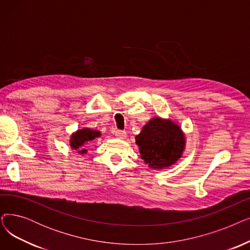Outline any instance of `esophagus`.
Listing matches in <instances>:
<instances>
[{"label": "esophagus", "instance_id": "1", "mask_svg": "<svg viewBox=\"0 0 250 250\" xmlns=\"http://www.w3.org/2000/svg\"><path fill=\"white\" fill-rule=\"evenodd\" d=\"M114 134L118 139H125L126 137V133L125 131H121V129H116Z\"/></svg>", "mask_w": 250, "mask_h": 250}]
</instances>
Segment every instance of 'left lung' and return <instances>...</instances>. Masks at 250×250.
<instances>
[{
  "label": "left lung",
  "instance_id": "left-lung-1",
  "mask_svg": "<svg viewBox=\"0 0 250 250\" xmlns=\"http://www.w3.org/2000/svg\"><path fill=\"white\" fill-rule=\"evenodd\" d=\"M142 159L152 168L167 167L181 157L185 137L179 125L158 117L152 118L136 137Z\"/></svg>",
  "mask_w": 250,
  "mask_h": 250
}]
</instances>
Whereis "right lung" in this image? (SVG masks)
I'll return each mask as SVG.
<instances>
[{"label":"right lung","instance_id":"add662e5","mask_svg":"<svg viewBox=\"0 0 250 250\" xmlns=\"http://www.w3.org/2000/svg\"><path fill=\"white\" fill-rule=\"evenodd\" d=\"M101 134L98 131H93L91 128H83L78 131L74 135L71 136V140H70V146L73 149H78L81 146H83V144L90 142V141H93L95 138L100 137ZM86 150L83 149L79 152L81 153H84Z\"/></svg>","mask_w":250,"mask_h":250}]
</instances>
